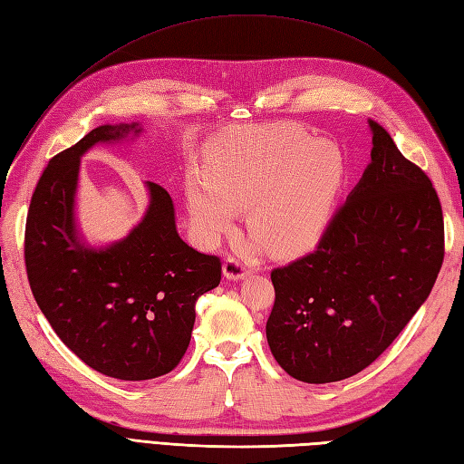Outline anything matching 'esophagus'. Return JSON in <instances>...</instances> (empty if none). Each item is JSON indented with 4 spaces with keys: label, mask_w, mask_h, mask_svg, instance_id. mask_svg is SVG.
<instances>
[{
    "label": "esophagus",
    "mask_w": 464,
    "mask_h": 464,
    "mask_svg": "<svg viewBox=\"0 0 464 464\" xmlns=\"http://www.w3.org/2000/svg\"><path fill=\"white\" fill-rule=\"evenodd\" d=\"M223 275L227 276L229 280H239V278H245L248 275V270L243 266L241 260L227 256V258H225V263H223Z\"/></svg>",
    "instance_id": "obj_1"
}]
</instances>
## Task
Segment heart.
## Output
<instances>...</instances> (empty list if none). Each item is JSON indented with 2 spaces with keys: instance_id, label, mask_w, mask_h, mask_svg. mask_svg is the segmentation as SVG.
I'll list each match as a JSON object with an SVG mask.
<instances>
[{
  "instance_id": "1",
  "label": "heart",
  "mask_w": 464,
  "mask_h": 464,
  "mask_svg": "<svg viewBox=\"0 0 464 464\" xmlns=\"http://www.w3.org/2000/svg\"><path fill=\"white\" fill-rule=\"evenodd\" d=\"M341 182V154L327 142L263 129L223 142L209 159V180L188 182V201L201 241H216L239 208H251L255 239L272 255L295 256L322 239Z\"/></svg>"
}]
</instances>
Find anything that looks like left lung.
Instances as JSON below:
<instances>
[{
    "instance_id": "1",
    "label": "left lung",
    "mask_w": 464,
    "mask_h": 464,
    "mask_svg": "<svg viewBox=\"0 0 464 464\" xmlns=\"http://www.w3.org/2000/svg\"><path fill=\"white\" fill-rule=\"evenodd\" d=\"M372 162L315 251L270 272L268 347L295 380L327 384L372 364L427 300L445 256L443 209L378 123Z\"/></svg>"
}]
</instances>
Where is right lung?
Returning a JSON list of instances; mask_svg holds the SVG:
<instances>
[{"label": "right lung", "instance_id": "add662e5", "mask_svg": "<svg viewBox=\"0 0 464 464\" xmlns=\"http://www.w3.org/2000/svg\"><path fill=\"white\" fill-rule=\"evenodd\" d=\"M139 130V123L102 125L58 152L34 188L25 225L27 278L41 312L78 359L119 380L174 371L192 337L198 298L221 282L219 256L180 239L172 198L154 182L145 218L123 241L100 251L80 243V157Z\"/></svg>", "mask_w": 464, "mask_h": 464}]
</instances>
